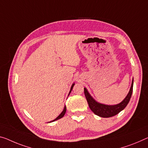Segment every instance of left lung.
Segmentation results:
<instances>
[{
    "instance_id": "8db88e82",
    "label": "left lung",
    "mask_w": 148,
    "mask_h": 148,
    "mask_svg": "<svg viewBox=\"0 0 148 148\" xmlns=\"http://www.w3.org/2000/svg\"><path fill=\"white\" fill-rule=\"evenodd\" d=\"M133 83L134 79H132L130 89L128 94L127 95L126 98L121 103L118 104H115V105H106V104L98 103L90 96L87 88H84V92H85V97L87 99V103L90 110L96 115L103 118L112 117L118 114L120 111L124 110L125 107L127 106V104H128L130 100L133 91Z\"/></svg>"
}]
</instances>
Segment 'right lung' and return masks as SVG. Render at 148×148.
Returning a JSON list of instances; mask_svg holds the SVG:
<instances>
[{
  "label": "right lung",
  "mask_w": 148,
  "mask_h": 148,
  "mask_svg": "<svg viewBox=\"0 0 148 148\" xmlns=\"http://www.w3.org/2000/svg\"><path fill=\"white\" fill-rule=\"evenodd\" d=\"M74 85H75V83H73V85H72V86H71V90H70V91H69V95L70 94V92H71V90H72V89H73V86H74ZM65 112H66V106H65V107H64V109H63V110L62 111V112H61L60 115L58 116V117L56 118V119H55V120H52V121H51V122H53V121H56V120H58V119H61V118H62L63 116L65 115Z\"/></svg>",
  "instance_id": "1"
}]
</instances>
